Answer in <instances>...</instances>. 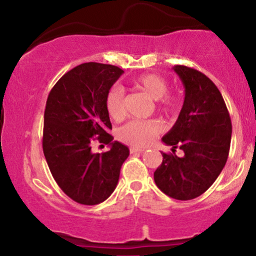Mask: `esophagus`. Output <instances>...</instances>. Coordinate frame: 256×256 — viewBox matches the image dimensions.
Segmentation results:
<instances>
[{"label":"esophagus","instance_id":"1","mask_svg":"<svg viewBox=\"0 0 256 256\" xmlns=\"http://www.w3.org/2000/svg\"><path fill=\"white\" fill-rule=\"evenodd\" d=\"M144 149H140V148H134V146H131L130 148V152L131 154H138V152H142Z\"/></svg>","mask_w":256,"mask_h":256}]
</instances>
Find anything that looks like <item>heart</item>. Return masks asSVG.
Listing matches in <instances>:
<instances>
[{"instance_id": "b5f03b06", "label": "heart", "mask_w": 256, "mask_h": 256, "mask_svg": "<svg viewBox=\"0 0 256 256\" xmlns=\"http://www.w3.org/2000/svg\"><path fill=\"white\" fill-rule=\"evenodd\" d=\"M134 89L143 91L149 98L158 101V108L162 113L174 114L180 108L182 101L177 95L167 92V82L161 76L155 73H146L132 82ZM104 107L110 119L120 120L125 114L124 91L122 88L114 86L108 91L104 98ZM162 130V126L155 119L131 120L119 128L118 137L120 140L132 146H149L155 137Z\"/></svg>"}]
</instances>
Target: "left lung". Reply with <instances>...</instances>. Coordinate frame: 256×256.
Segmentation results:
<instances>
[{"instance_id": "obj_1", "label": "left lung", "mask_w": 256, "mask_h": 256, "mask_svg": "<svg viewBox=\"0 0 256 256\" xmlns=\"http://www.w3.org/2000/svg\"><path fill=\"white\" fill-rule=\"evenodd\" d=\"M185 88L180 113L162 142L184 152L183 158L162 154L154 172L158 189L176 200L202 195L218 178L228 156L232 125L230 114L216 84L207 76L177 64L173 67Z\"/></svg>"}]
</instances>
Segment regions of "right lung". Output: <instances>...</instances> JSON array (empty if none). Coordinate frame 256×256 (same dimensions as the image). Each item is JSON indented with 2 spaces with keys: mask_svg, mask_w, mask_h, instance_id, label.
<instances>
[{
  "mask_svg": "<svg viewBox=\"0 0 256 256\" xmlns=\"http://www.w3.org/2000/svg\"><path fill=\"white\" fill-rule=\"evenodd\" d=\"M124 73L122 68L86 62L72 68L52 86L44 110L43 152L52 177L73 201L94 206L114 192L128 148L108 134L112 130L104 98ZM98 139L108 152H90Z\"/></svg>",
  "mask_w": 256,
  "mask_h": 256,
  "instance_id": "right-lung-1",
  "label": "right lung"
}]
</instances>
